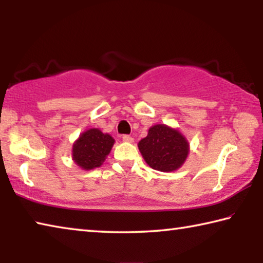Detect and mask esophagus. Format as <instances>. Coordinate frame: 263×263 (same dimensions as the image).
Masks as SVG:
<instances>
[{"label":"esophagus","instance_id":"34e87169","mask_svg":"<svg viewBox=\"0 0 263 263\" xmlns=\"http://www.w3.org/2000/svg\"><path fill=\"white\" fill-rule=\"evenodd\" d=\"M133 138L131 137V136H128V135H124L123 136V141H125V142H133Z\"/></svg>","mask_w":263,"mask_h":263}]
</instances>
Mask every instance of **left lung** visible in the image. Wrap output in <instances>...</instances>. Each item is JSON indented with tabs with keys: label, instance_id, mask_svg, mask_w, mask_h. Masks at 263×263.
<instances>
[{
	"label": "left lung",
	"instance_id": "1",
	"mask_svg": "<svg viewBox=\"0 0 263 263\" xmlns=\"http://www.w3.org/2000/svg\"><path fill=\"white\" fill-rule=\"evenodd\" d=\"M138 147L151 168L166 173L179 169L189 153L185 137L164 124L149 127L147 137L139 141Z\"/></svg>",
	"mask_w": 263,
	"mask_h": 263
}]
</instances>
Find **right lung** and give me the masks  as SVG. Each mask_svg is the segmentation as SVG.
Instances as JSON below:
<instances>
[{
  "label": "right lung",
  "instance_id": "obj_1",
  "mask_svg": "<svg viewBox=\"0 0 263 263\" xmlns=\"http://www.w3.org/2000/svg\"><path fill=\"white\" fill-rule=\"evenodd\" d=\"M115 139L99 128H89L73 144L72 157L74 162L84 171L100 167L108 157Z\"/></svg>",
  "mask_w": 263,
  "mask_h": 263
}]
</instances>
